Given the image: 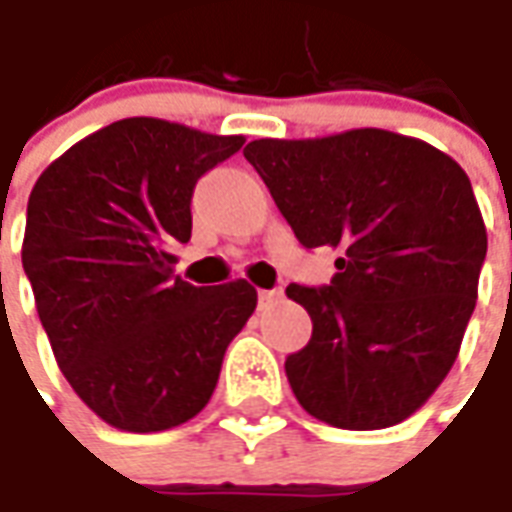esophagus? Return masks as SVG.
Returning a JSON list of instances; mask_svg holds the SVG:
<instances>
[{
	"instance_id": "obj_1",
	"label": "esophagus",
	"mask_w": 512,
	"mask_h": 512,
	"mask_svg": "<svg viewBox=\"0 0 512 512\" xmlns=\"http://www.w3.org/2000/svg\"><path fill=\"white\" fill-rule=\"evenodd\" d=\"M284 297V289H262L259 292V306L267 308V306H273V303H278Z\"/></svg>"
}]
</instances>
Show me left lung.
Masks as SVG:
<instances>
[{
	"label": "left lung",
	"mask_w": 512,
	"mask_h": 512,
	"mask_svg": "<svg viewBox=\"0 0 512 512\" xmlns=\"http://www.w3.org/2000/svg\"><path fill=\"white\" fill-rule=\"evenodd\" d=\"M303 248H339L328 286L289 284L314 322L286 358L297 402L342 430L419 411L458 358L488 234L466 170L386 129L245 146Z\"/></svg>",
	"instance_id": "1"
}]
</instances>
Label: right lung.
<instances>
[{
    "label": "right lung",
    "instance_id": "right-lung-1",
    "mask_svg": "<svg viewBox=\"0 0 512 512\" xmlns=\"http://www.w3.org/2000/svg\"><path fill=\"white\" fill-rule=\"evenodd\" d=\"M242 134L123 118L43 170L21 262L57 366L99 419L159 433L204 411L223 355L256 308L248 281L192 286L173 242L192 234V190Z\"/></svg>",
    "mask_w": 512,
    "mask_h": 512
}]
</instances>
